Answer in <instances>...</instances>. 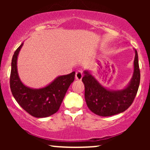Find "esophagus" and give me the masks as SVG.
Returning <instances> with one entry per match:
<instances>
[{
  "instance_id": "34e87169",
  "label": "esophagus",
  "mask_w": 150,
  "mask_h": 150,
  "mask_svg": "<svg viewBox=\"0 0 150 150\" xmlns=\"http://www.w3.org/2000/svg\"><path fill=\"white\" fill-rule=\"evenodd\" d=\"M82 77H83V75H82V73L80 70H77V71L75 73V79L76 80H82Z\"/></svg>"
}]
</instances>
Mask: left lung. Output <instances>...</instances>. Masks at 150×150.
Masks as SVG:
<instances>
[{"mask_svg":"<svg viewBox=\"0 0 150 150\" xmlns=\"http://www.w3.org/2000/svg\"><path fill=\"white\" fill-rule=\"evenodd\" d=\"M82 81L85 85V98L91 111L100 116H111L128 109L135 99L140 81L138 55L135 50L134 73L128 87L113 91L104 88L89 73L85 71Z\"/></svg>","mask_w":150,"mask_h":150,"instance_id":"obj_1","label":"left lung"}]
</instances>
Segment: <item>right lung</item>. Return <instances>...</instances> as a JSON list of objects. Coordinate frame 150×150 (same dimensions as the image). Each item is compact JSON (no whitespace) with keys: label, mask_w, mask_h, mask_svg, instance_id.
<instances>
[{"label":"right lung","mask_w":150,"mask_h":150,"mask_svg":"<svg viewBox=\"0 0 150 150\" xmlns=\"http://www.w3.org/2000/svg\"><path fill=\"white\" fill-rule=\"evenodd\" d=\"M23 43L15 51L11 63L10 86L12 94L20 104L31 116L45 118L56 113L59 109L65 93L75 80V72L55 79L44 88L32 89L22 84L18 76L17 59Z\"/></svg>","instance_id":"obj_1"}]
</instances>
